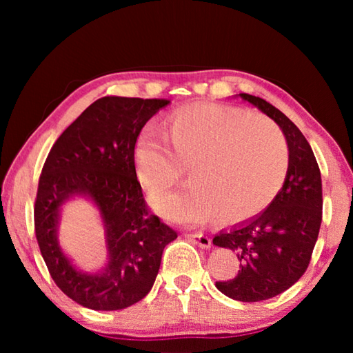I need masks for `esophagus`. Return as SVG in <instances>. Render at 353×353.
I'll return each instance as SVG.
<instances>
[{
    "label": "esophagus",
    "instance_id": "34e87169",
    "mask_svg": "<svg viewBox=\"0 0 353 353\" xmlns=\"http://www.w3.org/2000/svg\"><path fill=\"white\" fill-rule=\"evenodd\" d=\"M185 238H188V240L196 243V244H198V246L202 248V249H208V248L212 246L210 236L201 234V232H199V234H187V235H185Z\"/></svg>",
    "mask_w": 353,
    "mask_h": 353
}]
</instances>
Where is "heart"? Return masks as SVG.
I'll list each match as a JSON object with an SVG mask.
<instances>
[{
	"instance_id": "heart-1",
	"label": "heart",
	"mask_w": 353,
	"mask_h": 353,
	"mask_svg": "<svg viewBox=\"0 0 353 353\" xmlns=\"http://www.w3.org/2000/svg\"><path fill=\"white\" fill-rule=\"evenodd\" d=\"M132 155L135 174L149 191L171 187L187 166V187L151 199L172 223L255 218L276 199L290 160L285 137L270 119L214 103L172 112L165 137L145 128Z\"/></svg>"
}]
</instances>
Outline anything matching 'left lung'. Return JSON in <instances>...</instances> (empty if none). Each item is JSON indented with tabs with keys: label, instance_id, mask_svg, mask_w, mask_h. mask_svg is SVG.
Instances as JSON below:
<instances>
[{
	"label": "left lung",
	"instance_id": "1",
	"mask_svg": "<svg viewBox=\"0 0 353 353\" xmlns=\"http://www.w3.org/2000/svg\"><path fill=\"white\" fill-rule=\"evenodd\" d=\"M240 97L279 124L290 152L283 187L272 204L213 238L214 246L236 252L241 268L216 288L235 301L260 302L286 291L307 271L321 229L322 181L312 146L296 124L265 99Z\"/></svg>",
	"mask_w": 353,
	"mask_h": 353
}]
</instances>
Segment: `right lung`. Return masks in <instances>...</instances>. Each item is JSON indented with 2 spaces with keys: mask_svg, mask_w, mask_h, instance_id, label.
I'll return each instance as SVG.
<instances>
[{
  "mask_svg": "<svg viewBox=\"0 0 353 353\" xmlns=\"http://www.w3.org/2000/svg\"><path fill=\"white\" fill-rule=\"evenodd\" d=\"M168 99L104 97L59 137L39 179L35 236L52 280L82 307L112 312L141 301L155 282L163 249L177 234L145 202L135 174L134 143ZM74 195L97 205L105 225L108 263L83 273L57 240L60 208Z\"/></svg>",
  "mask_w": 353,
  "mask_h": 353,
  "instance_id": "obj_1",
  "label": "right lung"
}]
</instances>
